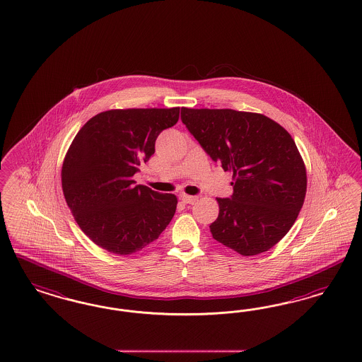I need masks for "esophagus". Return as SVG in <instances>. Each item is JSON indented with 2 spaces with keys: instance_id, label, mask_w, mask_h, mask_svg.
<instances>
[{
  "instance_id": "1",
  "label": "esophagus",
  "mask_w": 362,
  "mask_h": 362,
  "mask_svg": "<svg viewBox=\"0 0 362 362\" xmlns=\"http://www.w3.org/2000/svg\"><path fill=\"white\" fill-rule=\"evenodd\" d=\"M181 199H182V202H185V204H194V202L197 201V197H196V196H187V194H182V196H181Z\"/></svg>"
}]
</instances>
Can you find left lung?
I'll return each instance as SVG.
<instances>
[{"label":"left lung","instance_id":"1","mask_svg":"<svg viewBox=\"0 0 362 362\" xmlns=\"http://www.w3.org/2000/svg\"><path fill=\"white\" fill-rule=\"evenodd\" d=\"M181 119L225 172L233 194L217 199L213 238L256 256L291 230L306 194V169L292 136L269 117L233 109H181Z\"/></svg>","mask_w":362,"mask_h":362}]
</instances>
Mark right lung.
Returning <instances> with one entry per match:
<instances>
[{
    "instance_id": "add662e5",
    "label": "right lung",
    "mask_w": 362,
    "mask_h": 362,
    "mask_svg": "<svg viewBox=\"0 0 362 362\" xmlns=\"http://www.w3.org/2000/svg\"><path fill=\"white\" fill-rule=\"evenodd\" d=\"M180 107L113 109L92 117L76 134L61 170L62 192L74 220L95 245L136 253L160 237L177 208L175 194L134 185L133 175L154 153Z\"/></svg>"
}]
</instances>
